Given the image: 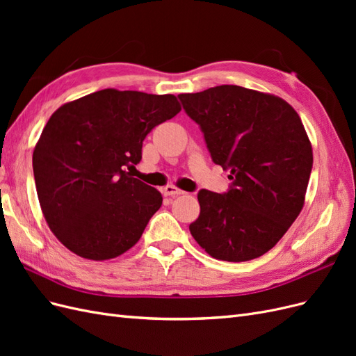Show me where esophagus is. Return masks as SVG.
Returning a JSON list of instances; mask_svg holds the SVG:
<instances>
[{
	"instance_id": "obj_1",
	"label": "esophagus",
	"mask_w": 356,
	"mask_h": 356,
	"mask_svg": "<svg viewBox=\"0 0 356 356\" xmlns=\"http://www.w3.org/2000/svg\"><path fill=\"white\" fill-rule=\"evenodd\" d=\"M161 193H163L165 196H170V197L179 196V195H184V191L179 190V188H177L175 186H166V187H163V190H161Z\"/></svg>"
}]
</instances>
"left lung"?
Segmentation results:
<instances>
[{"instance_id":"8db88e82","label":"left lung","mask_w":356,"mask_h":356,"mask_svg":"<svg viewBox=\"0 0 356 356\" xmlns=\"http://www.w3.org/2000/svg\"><path fill=\"white\" fill-rule=\"evenodd\" d=\"M178 98L233 181L224 195L199 191L191 236L217 260L261 257L305 207L314 152L300 115L279 96L232 84Z\"/></svg>"}]
</instances>
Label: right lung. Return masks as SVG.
Here are the masks:
<instances>
[{"label":"right lung","mask_w":356,"mask_h":356,"mask_svg":"<svg viewBox=\"0 0 356 356\" xmlns=\"http://www.w3.org/2000/svg\"><path fill=\"white\" fill-rule=\"evenodd\" d=\"M181 111L174 95L104 89L51 114L32 154L51 233L86 260H111L141 239L161 193L131 175L152 129Z\"/></svg>","instance_id":"right-lung-1"}]
</instances>
